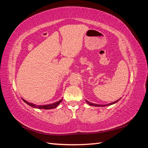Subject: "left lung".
<instances>
[{
	"label": "left lung",
	"instance_id": "8db88e82",
	"mask_svg": "<svg viewBox=\"0 0 148 148\" xmlns=\"http://www.w3.org/2000/svg\"><path fill=\"white\" fill-rule=\"evenodd\" d=\"M121 99V98L116 100L115 102H111V103H108V104H106V105H102V104H97V103H93L92 102H90L89 101H88V100H86V103H88V104H89L90 106H95V107H105V106H111V105H112V104H114V103H116L117 102H118L119 100Z\"/></svg>",
	"mask_w": 148,
	"mask_h": 148
}]
</instances>
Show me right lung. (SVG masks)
<instances>
[{
    "mask_svg": "<svg viewBox=\"0 0 148 148\" xmlns=\"http://www.w3.org/2000/svg\"><path fill=\"white\" fill-rule=\"evenodd\" d=\"M22 100H23V101L25 102L26 103H27L28 105L32 107V108H36V109H55L62 101V99H61V100H58V101L56 102L55 103H49V104H46V105H44V106H41V105H36V104H34V103H33L29 102H27V100H25V99H22Z\"/></svg>",
    "mask_w": 148,
    "mask_h": 148,
    "instance_id": "1",
    "label": "right lung"
}]
</instances>
